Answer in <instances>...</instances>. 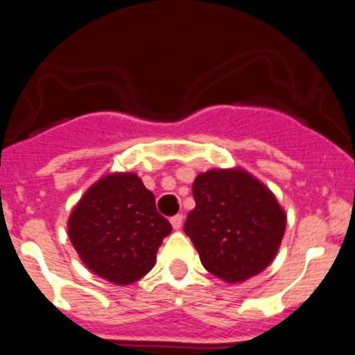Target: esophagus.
<instances>
[{"mask_svg": "<svg viewBox=\"0 0 355 355\" xmlns=\"http://www.w3.org/2000/svg\"><path fill=\"white\" fill-rule=\"evenodd\" d=\"M171 224H172V227L175 229V231H178V229H181V225H183V215H174V216H172Z\"/></svg>", "mask_w": 355, "mask_h": 355, "instance_id": "34e87169", "label": "esophagus"}]
</instances>
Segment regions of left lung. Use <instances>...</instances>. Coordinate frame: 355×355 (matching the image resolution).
<instances>
[{
    "instance_id": "8db88e82",
    "label": "left lung",
    "mask_w": 355,
    "mask_h": 355,
    "mask_svg": "<svg viewBox=\"0 0 355 355\" xmlns=\"http://www.w3.org/2000/svg\"><path fill=\"white\" fill-rule=\"evenodd\" d=\"M192 192L184 233L209 274L243 283L274 261L286 213L261 181L241 168H213L197 175Z\"/></svg>"
}]
</instances>
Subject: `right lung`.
<instances>
[{"instance_id": "right-lung-1", "label": "right lung", "mask_w": 355, "mask_h": 355, "mask_svg": "<svg viewBox=\"0 0 355 355\" xmlns=\"http://www.w3.org/2000/svg\"><path fill=\"white\" fill-rule=\"evenodd\" d=\"M69 238L87 268L126 286L155 266L172 225L156 211L153 192L133 172H114L94 183L69 216Z\"/></svg>"}]
</instances>
